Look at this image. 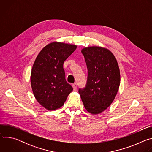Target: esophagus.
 <instances>
[{"instance_id":"obj_1","label":"esophagus","mask_w":152,"mask_h":152,"mask_svg":"<svg viewBox=\"0 0 152 152\" xmlns=\"http://www.w3.org/2000/svg\"><path fill=\"white\" fill-rule=\"evenodd\" d=\"M72 86H73V90H76V88H77V83H73V85H72Z\"/></svg>"}]
</instances>
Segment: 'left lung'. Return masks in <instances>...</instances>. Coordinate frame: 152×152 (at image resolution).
<instances>
[{
  "mask_svg": "<svg viewBox=\"0 0 152 152\" xmlns=\"http://www.w3.org/2000/svg\"><path fill=\"white\" fill-rule=\"evenodd\" d=\"M82 53L88 69L87 82L79 88L82 101L88 112L99 114L110 106L118 92L120 69L116 58L108 49L92 46L83 48Z\"/></svg>",
  "mask_w": 152,
  "mask_h": 152,
  "instance_id": "1",
  "label": "left lung"
}]
</instances>
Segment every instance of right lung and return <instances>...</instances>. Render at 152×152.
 Here are the masks:
<instances>
[{
  "label": "right lung",
  "instance_id": "right-lung-1",
  "mask_svg": "<svg viewBox=\"0 0 152 152\" xmlns=\"http://www.w3.org/2000/svg\"><path fill=\"white\" fill-rule=\"evenodd\" d=\"M76 48V45L53 42L36 58L31 75V86L36 100L48 110L61 107L73 91L66 80L63 64Z\"/></svg>",
  "mask_w": 152,
  "mask_h": 152
}]
</instances>
